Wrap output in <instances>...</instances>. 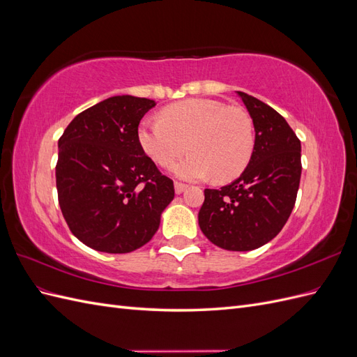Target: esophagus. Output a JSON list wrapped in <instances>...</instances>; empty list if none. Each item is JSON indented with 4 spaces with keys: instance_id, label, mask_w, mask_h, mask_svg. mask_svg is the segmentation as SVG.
I'll return each instance as SVG.
<instances>
[{
    "instance_id": "1",
    "label": "esophagus",
    "mask_w": 357,
    "mask_h": 357,
    "mask_svg": "<svg viewBox=\"0 0 357 357\" xmlns=\"http://www.w3.org/2000/svg\"><path fill=\"white\" fill-rule=\"evenodd\" d=\"M174 189H176V193L177 195H180V193L185 192L188 189V185H185V183H180V181H176L174 183Z\"/></svg>"
}]
</instances>
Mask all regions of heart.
Returning <instances> with one entry per match:
<instances>
[{"mask_svg":"<svg viewBox=\"0 0 357 357\" xmlns=\"http://www.w3.org/2000/svg\"><path fill=\"white\" fill-rule=\"evenodd\" d=\"M139 149L160 167H174L185 180L214 177L228 181L238 177L255 150V128L250 116L240 107L192 98L165 107L159 121H143L137 128Z\"/></svg>","mask_w":357,"mask_h":357,"instance_id":"heart-1","label":"heart"}]
</instances>
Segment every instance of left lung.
Returning <instances> with one entry per match:
<instances>
[{
  "mask_svg": "<svg viewBox=\"0 0 357 357\" xmlns=\"http://www.w3.org/2000/svg\"><path fill=\"white\" fill-rule=\"evenodd\" d=\"M236 93L253 121V155L231 185L204 190L198 223L218 247L248 252L271 241L294 210L302 171L301 142L273 107Z\"/></svg>",
  "mask_w": 357,
  "mask_h": 357,
  "instance_id": "obj_1",
  "label": "left lung"
}]
</instances>
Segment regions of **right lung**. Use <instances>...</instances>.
I'll return each instance as SVG.
<instances>
[{"label": "right lung", "mask_w": 357, "mask_h": 357, "mask_svg": "<svg viewBox=\"0 0 357 357\" xmlns=\"http://www.w3.org/2000/svg\"><path fill=\"white\" fill-rule=\"evenodd\" d=\"M155 105L132 95L112 96L75 116L59 138V207L73 235L93 250L143 247L174 199V183L137 142L139 121Z\"/></svg>", "instance_id": "add662e5"}]
</instances>
